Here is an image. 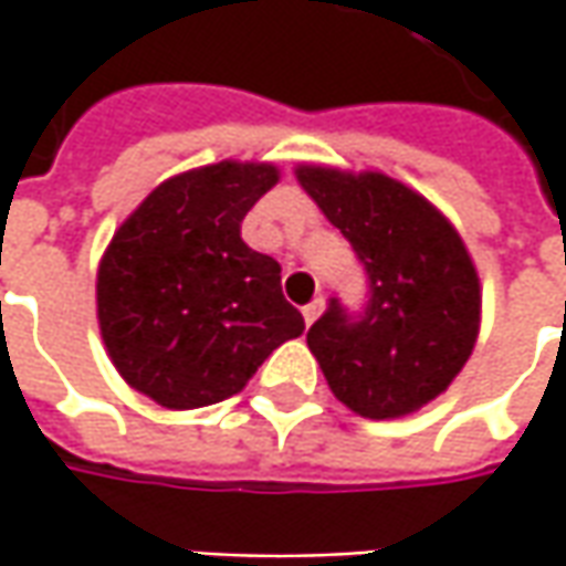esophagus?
<instances>
[{
	"instance_id": "obj_1",
	"label": "esophagus",
	"mask_w": 566,
	"mask_h": 566,
	"mask_svg": "<svg viewBox=\"0 0 566 566\" xmlns=\"http://www.w3.org/2000/svg\"><path fill=\"white\" fill-rule=\"evenodd\" d=\"M321 312H324V298L317 295V298H312V302H308V305L302 308V315H305V324H315Z\"/></svg>"
}]
</instances>
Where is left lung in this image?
I'll list each match as a JSON object with an SVG mask.
<instances>
[{"mask_svg":"<svg viewBox=\"0 0 566 566\" xmlns=\"http://www.w3.org/2000/svg\"><path fill=\"white\" fill-rule=\"evenodd\" d=\"M295 176L349 239L368 280L359 315L331 298L308 331L334 397L365 419L422 409L460 375L479 337L482 290L460 232L384 172L298 166Z\"/></svg>","mask_w":566,"mask_h":566,"instance_id":"left-lung-1","label":"left lung"}]
</instances>
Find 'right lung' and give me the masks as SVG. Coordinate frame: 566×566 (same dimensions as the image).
I'll use <instances>...</instances> for the list:
<instances>
[{"instance_id": "obj_1", "label": "right lung", "mask_w": 566, "mask_h": 566, "mask_svg": "<svg viewBox=\"0 0 566 566\" xmlns=\"http://www.w3.org/2000/svg\"><path fill=\"white\" fill-rule=\"evenodd\" d=\"M280 179L271 164H223L166 179L116 229L97 271V317L125 384L166 409L239 394L305 321L280 264L242 242V220Z\"/></svg>"}]
</instances>
